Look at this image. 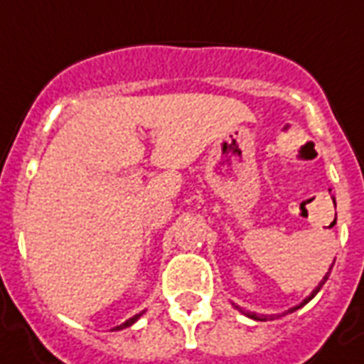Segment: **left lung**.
I'll return each instance as SVG.
<instances>
[{
	"label": "left lung",
	"instance_id": "obj_1",
	"mask_svg": "<svg viewBox=\"0 0 364 364\" xmlns=\"http://www.w3.org/2000/svg\"><path fill=\"white\" fill-rule=\"evenodd\" d=\"M330 272H331V267H330ZM330 272L323 275V279L320 281V283H318V287L314 289V291H312V293H310L309 296H306V299H304V301L301 302V304H296V306H293V309H289L287 312H283V314H291V312H294V310H299V309H301V306H304V304H306V302H309V301H312V299H314V296H316V294H318V291H320V289L323 287V283L328 281V277H330ZM235 306H237V304H235ZM237 309H238V306H237ZM246 316L252 318V320H259V322H266L267 318H269V320H273V316H266V314H262V316H258L256 312H246Z\"/></svg>",
	"mask_w": 364,
	"mask_h": 364
}]
</instances>
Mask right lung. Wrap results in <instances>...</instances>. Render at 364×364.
I'll return each mask as SVG.
<instances>
[{
	"mask_svg": "<svg viewBox=\"0 0 364 364\" xmlns=\"http://www.w3.org/2000/svg\"><path fill=\"white\" fill-rule=\"evenodd\" d=\"M143 314H145V310H143V312H139V314H135V316H132V318H129V320H126V322H124V323H120V326H116V328H112V331L124 330V328H129V326H134V323L137 322V320H139V318H141Z\"/></svg>",
	"mask_w": 364,
	"mask_h": 364,
	"instance_id": "add662e5",
	"label": "right lung"
}]
</instances>
